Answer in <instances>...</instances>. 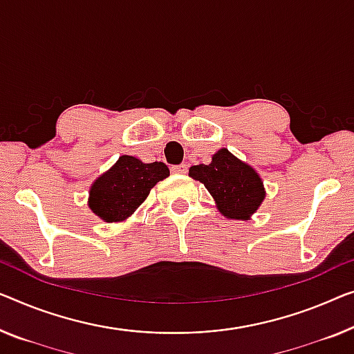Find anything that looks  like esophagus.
Segmentation results:
<instances>
[{
  "label": "esophagus",
  "instance_id": "obj_1",
  "mask_svg": "<svg viewBox=\"0 0 354 354\" xmlns=\"http://www.w3.org/2000/svg\"><path fill=\"white\" fill-rule=\"evenodd\" d=\"M171 171L176 173V175H184L187 171V165L186 163H181V165H173Z\"/></svg>",
  "mask_w": 354,
  "mask_h": 354
}]
</instances>
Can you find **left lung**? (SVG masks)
<instances>
[{
  "label": "left lung",
  "mask_w": 354,
  "mask_h": 354,
  "mask_svg": "<svg viewBox=\"0 0 354 354\" xmlns=\"http://www.w3.org/2000/svg\"><path fill=\"white\" fill-rule=\"evenodd\" d=\"M189 176L208 189L221 214L229 219L248 221L266 198L259 173L225 147L211 157L208 165L189 168Z\"/></svg>",
  "instance_id": "obj_1"
}]
</instances>
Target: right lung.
I'll return each mask as SVG.
<instances>
[{
    "label": "right lung",
    "mask_w": 354,
    "mask_h": 354,
    "mask_svg": "<svg viewBox=\"0 0 354 354\" xmlns=\"http://www.w3.org/2000/svg\"><path fill=\"white\" fill-rule=\"evenodd\" d=\"M168 175L170 170L163 162L145 163L133 156H120L106 173L95 179L88 191V207L104 223H122Z\"/></svg>",
    "instance_id": "right-lung-1"
}]
</instances>
